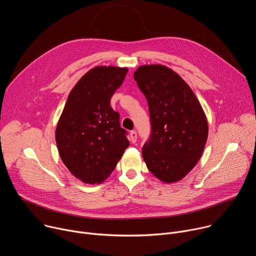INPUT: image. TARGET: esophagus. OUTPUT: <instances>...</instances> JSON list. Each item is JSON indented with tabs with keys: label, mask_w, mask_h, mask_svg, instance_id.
Here are the masks:
<instances>
[{
	"label": "esophagus",
	"mask_w": 256,
	"mask_h": 256,
	"mask_svg": "<svg viewBox=\"0 0 256 256\" xmlns=\"http://www.w3.org/2000/svg\"><path fill=\"white\" fill-rule=\"evenodd\" d=\"M130 142L134 144V142H136V138H138L136 132V130H132V132H130Z\"/></svg>",
	"instance_id": "esophagus-1"
}]
</instances>
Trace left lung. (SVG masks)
<instances>
[{"instance_id": "1", "label": "left lung", "mask_w": 256, "mask_h": 256, "mask_svg": "<svg viewBox=\"0 0 256 256\" xmlns=\"http://www.w3.org/2000/svg\"><path fill=\"white\" fill-rule=\"evenodd\" d=\"M134 78L148 100L152 124L142 146L144 160L162 182H178L204 150L208 136L204 110L189 85L164 65L140 66Z\"/></svg>"}]
</instances>
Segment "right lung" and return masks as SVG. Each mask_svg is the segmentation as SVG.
<instances>
[{
  "mask_svg": "<svg viewBox=\"0 0 256 256\" xmlns=\"http://www.w3.org/2000/svg\"><path fill=\"white\" fill-rule=\"evenodd\" d=\"M128 68L96 66L70 92L58 120L55 138L69 172L86 184L102 183L112 173L130 142L110 98Z\"/></svg>",
  "mask_w": 256,
  "mask_h": 256,
  "instance_id": "right-lung-1",
  "label": "right lung"
}]
</instances>
